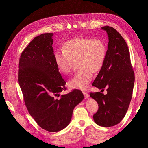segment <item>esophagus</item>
Returning <instances> with one entry per match:
<instances>
[{"label":"esophagus","instance_id":"1","mask_svg":"<svg viewBox=\"0 0 148 148\" xmlns=\"http://www.w3.org/2000/svg\"><path fill=\"white\" fill-rule=\"evenodd\" d=\"M83 95H84L85 98H89V94H88V93H87L86 92H83Z\"/></svg>","mask_w":148,"mask_h":148}]
</instances>
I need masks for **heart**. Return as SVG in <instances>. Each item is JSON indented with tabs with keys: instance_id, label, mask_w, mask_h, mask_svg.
<instances>
[{
	"instance_id": "obj_1",
	"label": "heart",
	"mask_w": 148,
	"mask_h": 148,
	"mask_svg": "<svg viewBox=\"0 0 148 148\" xmlns=\"http://www.w3.org/2000/svg\"><path fill=\"white\" fill-rule=\"evenodd\" d=\"M106 56V47L99 39L75 38L67 41L63 50L54 54L56 64L62 74L71 73L74 62L79 69L69 81V86L75 89H86L92 79V72L101 68Z\"/></svg>"
}]
</instances>
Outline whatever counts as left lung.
Here are the masks:
<instances>
[{"mask_svg": "<svg viewBox=\"0 0 148 148\" xmlns=\"http://www.w3.org/2000/svg\"><path fill=\"white\" fill-rule=\"evenodd\" d=\"M108 38V47L103 66L92 85L99 89H107V94L99 92L90 96L98 103L94 122L110 127L117 125L125 117L131 100L134 84L127 44L117 30L110 26L102 27Z\"/></svg>", "mask_w": 148, "mask_h": 148, "instance_id": "left-lung-1", "label": "left lung"}]
</instances>
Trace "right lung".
I'll use <instances>...</instances> for the list:
<instances>
[{
  "label": "right lung",
  "mask_w": 148,
  "mask_h": 148,
  "mask_svg": "<svg viewBox=\"0 0 148 148\" xmlns=\"http://www.w3.org/2000/svg\"><path fill=\"white\" fill-rule=\"evenodd\" d=\"M53 36L47 33L35 37L23 50L18 83L27 110L38 125L57 132L69 125L74 107L84 96L81 90L74 89L57 98L66 88L54 59Z\"/></svg>",
  "instance_id": "obj_1"
}]
</instances>
